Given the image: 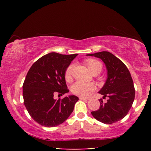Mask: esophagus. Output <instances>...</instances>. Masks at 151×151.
Segmentation results:
<instances>
[{"label": "esophagus", "instance_id": "34e87169", "mask_svg": "<svg viewBox=\"0 0 151 151\" xmlns=\"http://www.w3.org/2000/svg\"><path fill=\"white\" fill-rule=\"evenodd\" d=\"M80 100H85V101H87L89 100L88 98H84V97H80Z\"/></svg>", "mask_w": 151, "mask_h": 151}]
</instances>
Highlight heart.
I'll list each match as a JSON object with an SVG mask.
<instances>
[{
	"label": "heart",
	"mask_w": 151,
	"mask_h": 151,
	"mask_svg": "<svg viewBox=\"0 0 151 151\" xmlns=\"http://www.w3.org/2000/svg\"><path fill=\"white\" fill-rule=\"evenodd\" d=\"M85 63L87 66L88 69L91 71V73L98 71L100 72L102 70V63L98 60L90 58L86 60ZM73 66L71 65L67 67L65 73V78L66 81H71L72 78V72H73ZM94 88L91 84L87 83H83V82H76L73 86H71V91L73 94L80 97H87L93 91Z\"/></svg>",
	"instance_id": "heart-1"
}]
</instances>
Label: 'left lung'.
I'll list each match as a JSON object with an SVG mask.
<instances>
[{"label":"left lung","mask_w":151,"mask_h":151,"mask_svg":"<svg viewBox=\"0 0 151 151\" xmlns=\"http://www.w3.org/2000/svg\"><path fill=\"white\" fill-rule=\"evenodd\" d=\"M86 55L95 56L104 62L107 69V79L99 91L106 103L100 99L98 110L91 114L97 120L111 124L123 119L131 109L135 99V88L131 73L124 64L109 51H101Z\"/></svg>","instance_id":"8db88e82"}]
</instances>
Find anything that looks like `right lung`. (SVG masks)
<instances>
[{
  "label": "right lung",
  "mask_w": 151,
  "mask_h": 151,
  "mask_svg": "<svg viewBox=\"0 0 151 151\" xmlns=\"http://www.w3.org/2000/svg\"><path fill=\"white\" fill-rule=\"evenodd\" d=\"M77 55L49 53L35 62L29 70L22 85L24 104L30 116L40 125L56 127L73 112L79 100L77 96L72 95L58 100L53 96L69 91L65 73Z\"/></svg>",
  "instance_id": "right-lung-1"
}]
</instances>
